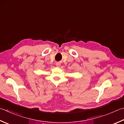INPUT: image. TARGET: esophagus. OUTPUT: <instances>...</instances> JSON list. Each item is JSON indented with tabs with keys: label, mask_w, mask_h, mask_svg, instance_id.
Listing matches in <instances>:
<instances>
[{
	"label": "esophagus",
	"mask_w": 124,
	"mask_h": 124,
	"mask_svg": "<svg viewBox=\"0 0 124 124\" xmlns=\"http://www.w3.org/2000/svg\"><path fill=\"white\" fill-rule=\"evenodd\" d=\"M56 65L57 67H60V65H61V63L59 62H57L56 63Z\"/></svg>",
	"instance_id": "obj_1"
}]
</instances>
